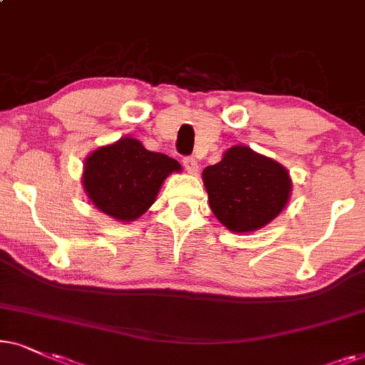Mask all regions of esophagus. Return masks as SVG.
<instances>
[{
	"instance_id": "esophagus-1",
	"label": "esophagus",
	"mask_w": 365,
	"mask_h": 365,
	"mask_svg": "<svg viewBox=\"0 0 365 365\" xmlns=\"http://www.w3.org/2000/svg\"><path fill=\"white\" fill-rule=\"evenodd\" d=\"M183 167L190 175H195L198 172V165H197V160L193 157H185L183 158Z\"/></svg>"
}]
</instances>
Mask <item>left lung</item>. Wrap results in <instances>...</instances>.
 <instances>
[{
  "mask_svg": "<svg viewBox=\"0 0 365 365\" xmlns=\"http://www.w3.org/2000/svg\"><path fill=\"white\" fill-rule=\"evenodd\" d=\"M213 215L230 232L249 233L270 223L292 195L287 168L245 145H235L202 173Z\"/></svg>",
  "mask_w": 365,
  "mask_h": 365,
  "instance_id": "obj_1",
  "label": "left lung"
}]
</instances>
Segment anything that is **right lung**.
<instances>
[{
    "label": "right lung",
    "instance_id": "right-lung-1",
    "mask_svg": "<svg viewBox=\"0 0 365 365\" xmlns=\"http://www.w3.org/2000/svg\"><path fill=\"white\" fill-rule=\"evenodd\" d=\"M173 172H182L177 160L123 137L86 157L81 183L100 212L118 222H133L153 205L165 178Z\"/></svg>",
    "mask_w": 365,
    "mask_h": 365
}]
</instances>
